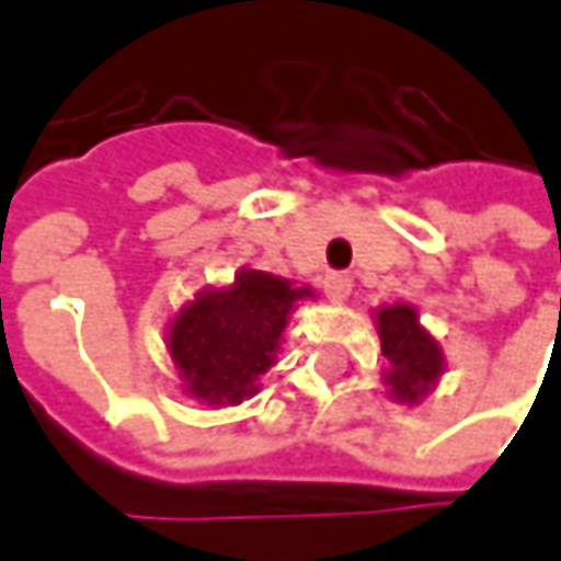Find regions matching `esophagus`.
Returning <instances> with one entry per match:
<instances>
[{"label": "esophagus", "mask_w": 561, "mask_h": 561, "mask_svg": "<svg viewBox=\"0 0 561 561\" xmlns=\"http://www.w3.org/2000/svg\"><path fill=\"white\" fill-rule=\"evenodd\" d=\"M323 291H327L332 301L348 298V291H352V276H345V273H327V279H323Z\"/></svg>", "instance_id": "34e87169"}]
</instances>
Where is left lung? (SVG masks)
Segmentation results:
<instances>
[{
	"instance_id": "1",
	"label": "left lung",
	"mask_w": 561,
	"mask_h": 561,
	"mask_svg": "<svg viewBox=\"0 0 561 561\" xmlns=\"http://www.w3.org/2000/svg\"><path fill=\"white\" fill-rule=\"evenodd\" d=\"M379 320V342L382 354L389 357L392 370L386 382L392 386L396 399H417L433 379L443 370L439 345L417 327L414 307L396 305L377 313Z\"/></svg>"
}]
</instances>
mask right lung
<instances>
[{"label": "right lung", "mask_w": 561, "mask_h": 561, "mask_svg": "<svg viewBox=\"0 0 561 561\" xmlns=\"http://www.w3.org/2000/svg\"><path fill=\"white\" fill-rule=\"evenodd\" d=\"M266 273H241L232 288L207 291L184 307L169 332L172 357L187 389L209 404H238L270 370L291 305L307 298Z\"/></svg>", "instance_id": "add662e5"}]
</instances>
